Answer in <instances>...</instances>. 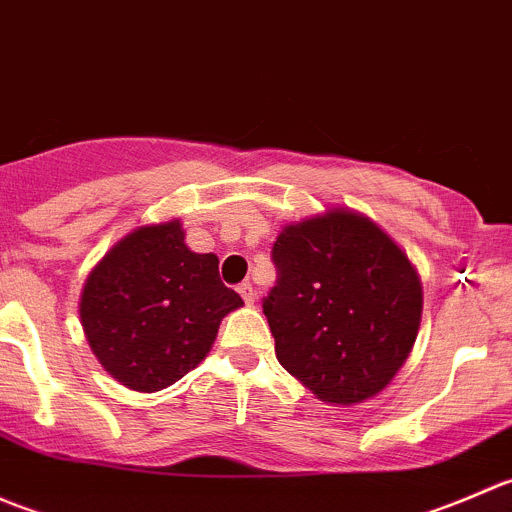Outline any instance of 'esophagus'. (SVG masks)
<instances>
[{
	"instance_id": "esophagus-1",
	"label": "esophagus",
	"mask_w": 512,
	"mask_h": 512,
	"mask_svg": "<svg viewBox=\"0 0 512 512\" xmlns=\"http://www.w3.org/2000/svg\"><path fill=\"white\" fill-rule=\"evenodd\" d=\"M237 292H240V297L245 299V304H250V307L255 304V289H252L250 282H242V285L237 287Z\"/></svg>"
}]
</instances>
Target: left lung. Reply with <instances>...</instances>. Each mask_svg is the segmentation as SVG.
Segmentation results:
<instances>
[{
	"label": "left lung",
	"instance_id": "1",
	"mask_svg": "<svg viewBox=\"0 0 512 512\" xmlns=\"http://www.w3.org/2000/svg\"><path fill=\"white\" fill-rule=\"evenodd\" d=\"M277 285L262 312L280 364L319 401L384 391L421 327L423 289L406 252L349 208L287 223L272 247Z\"/></svg>",
	"mask_w": 512,
	"mask_h": 512
}]
</instances>
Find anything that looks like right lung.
Listing matches in <instances>:
<instances>
[{
    "mask_svg": "<svg viewBox=\"0 0 512 512\" xmlns=\"http://www.w3.org/2000/svg\"><path fill=\"white\" fill-rule=\"evenodd\" d=\"M242 307L213 252L190 250L178 218L141 225L86 277L79 317L91 352L143 394L183 379L213 349L223 317Z\"/></svg>",
    "mask_w": 512,
    "mask_h": 512,
    "instance_id": "add662e5",
    "label": "right lung"
}]
</instances>
